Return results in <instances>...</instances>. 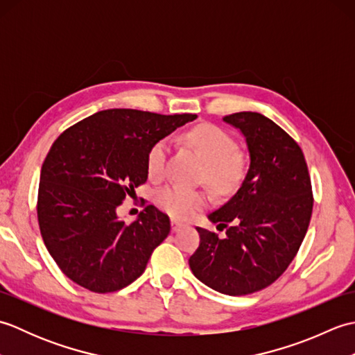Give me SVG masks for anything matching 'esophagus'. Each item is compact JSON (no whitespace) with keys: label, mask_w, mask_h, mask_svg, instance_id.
Instances as JSON below:
<instances>
[{"label":"esophagus","mask_w":355,"mask_h":355,"mask_svg":"<svg viewBox=\"0 0 355 355\" xmlns=\"http://www.w3.org/2000/svg\"><path fill=\"white\" fill-rule=\"evenodd\" d=\"M171 225H172V232H178L180 229L184 227V224L182 221L175 220V218H172V220H171Z\"/></svg>","instance_id":"esophagus-1"}]
</instances>
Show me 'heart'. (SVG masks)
<instances>
[{"instance_id":"obj_1","label":"heart","mask_w":355,"mask_h":355,"mask_svg":"<svg viewBox=\"0 0 355 355\" xmlns=\"http://www.w3.org/2000/svg\"><path fill=\"white\" fill-rule=\"evenodd\" d=\"M192 146L206 162V182L218 192H232L243 183L245 162L236 153V141L229 132L214 125H205L191 132ZM171 143L169 139L158 140L148 154L150 177H162L166 171ZM155 202L164 212L177 218H189L207 202L201 191L180 186H164L155 193Z\"/></svg>"}]
</instances>
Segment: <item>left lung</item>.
Returning <instances> with one entry per match:
<instances>
[{
    "mask_svg": "<svg viewBox=\"0 0 355 355\" xmlns=\"http://www.w3.org/2000/svg\"><path fill=\"white\" fill-rule=\"evenodd\" d=\"M223 120L244 137L248 169L236 193L207 216L225 236L197 227L189 267L212 290L244 296L273 284L296 256L313 212L311 180L302 149L273 120L252 111Z\"/></svg>",
    "mask_w": 355,
    "mask_h": 355,
    "instance_id": "1",
    "label": "left lung"
}]
</instances>
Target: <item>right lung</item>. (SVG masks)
I'll use <instances>...</instances> for the list:
<instances>
[{"instance_id":"add662e5","label":"right lung","mask_w":355,"mask_h":355,"mask_svg":"<svg viewBox=\"0 0 355 355\" xmlns=\"http://www.w3.org/2000/svg\"><path fill=\"white\" fill-rule=\"evenodd\" d=\"M195 119L105 110L53 143L41 169L37 221L51 258L73 282L111 293L143 275L154 248L169 235V218L146 206L126 224L117 207L148 180L150 148Z\"/></svg>"}]
</instances>
